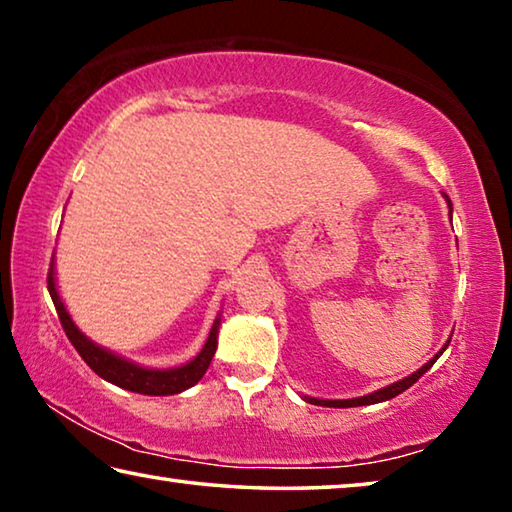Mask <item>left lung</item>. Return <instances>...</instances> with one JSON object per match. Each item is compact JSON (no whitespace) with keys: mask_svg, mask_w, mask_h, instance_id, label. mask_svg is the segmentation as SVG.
<instances>
[{"mask_svg":"<svg viewBox=\"0 0 512 512\" xmlns=\"http://www.w3.org/2000/svg\"><path fill=\"white\" fill-rule=\"evenodd\" d=\"M449 207H452V203H449ZM449 216H452V212H449ZM452 341V339H449ZM449 345V343H447ZM445 345V348H447ZM443 348V350H445ZM443 350H440L436 357H433L431 361H427L424 363V366L420 368V370H415L411 377H406V379H400V381H395V384H391V386H386V388H379V391H375V393H370V395H363V397H354V400H316V397H305V400L309 402V404H318V406H334V409H350V406H366V404H377V402H386V400H391V397H395V395H400V393H404L406 388L409 386H413L415 381H418L424 372H427L433 363H436V359L440 357V354H443Z\"/></svg>","mask_w":512,"mask_h":512,"instance_id":"left-lung-1","label":"left lung"}]
</instances>
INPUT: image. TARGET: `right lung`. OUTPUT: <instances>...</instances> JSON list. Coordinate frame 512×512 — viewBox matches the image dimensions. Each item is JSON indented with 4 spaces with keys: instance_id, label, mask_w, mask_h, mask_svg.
<instances>
[{
    "instance_id": "right-lung-1",
    "label": "right lung",
    "mask_w": 512,
    "mask_h": 512,
    "mask_svg": "<svg viewBox=\"0 0 512 512\" xmlns=\"http://www.w3.org/2000/svg\"><path fill=\"white\" fill-rule=\"evenodd\" d=\"M47 289H49L51 300H54L56 314L60 318V325H63V329H65L69 343H72L76 352L81 354V359L88 363V366L97 372L101 379L110 381V384L126 388V391H133V393H142V395H176V393H183V391H187V388L198 384V379H201L205 375V370L210 368V361L216 352V334H219L221 318L214 320L210 336H207L203 350L198 352L196 359H192L180 368L149 370V368H142V366H137V363H131V361L117 357V354L99 348V345H94L88 336L79 332V327L72 323V318H69L67 309L63 307V300H60L58 291H56L54 262H51V266H49Z\"/></svg>"
}]
</instances>
